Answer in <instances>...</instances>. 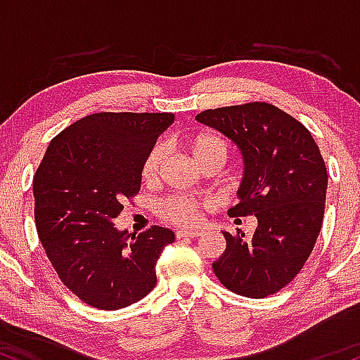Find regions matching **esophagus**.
I'll return each instance as SVG.
<instances>
[{"label": "esophagus", "instance_id": "obj_1", "mask_svg": "<svg viewBox=\"0 0 360 360\" xmlns=\"http://www.w3.org/2000/svg\"><path fill=\"white\" fill-rule=\"evenodd\" d=\"M201 232L200 230H177L176 237L177 238H196L200 237Z\"/></svg>", "mask_w": 360, "mask_h": 360}]
</instances>
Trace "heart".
Masks as SVG:
<instances>
[{"mask_svg": "<svg viewBox=\"0 0 360 360\" xmlns=\"http://www.w3.org/2000/svg\"><path fill=\"white\" fill-rule=\"evenodd\" d=\"M191 152L196 164H201L208 159H221L225 162L226 154H229V146L226 142L217 135L201 134L191 140ZM164 150L162 143H155L150 147L142 160L140 167V176L143 181L155 179L159 174L160 166H162ZM203 208V203L194 198L188 196H167L157 203V213L164 221L174 223V225H193L198 220V213Z\"/></svg>", "mask_w": 360, "mask_h": 360, "instance_id": "heart-1", "label": "heart"}]
</instances>
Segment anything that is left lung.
I'll return each instance as SVG.
<instances>
[{
	"label": "left lung",
	"instance_id": "obj_1",
	"mask_svg": "<svg viewBox=\"0 0 360 360\" xmlns=\"http://www.w3.org/2000/svg\"><path fill=\"white\" fill-rule=\"evenodd\" d=\"M196 120L240 148V201L229 213L257 218L249 237L221 232L226 249L214 276L247 298L274 295L303 269L321 230L328 176L320 148L307 127L269 103L206 110Z\"/></svg>",
	"mask_w": 360,
	"mask_h": 360
}]
</instances>
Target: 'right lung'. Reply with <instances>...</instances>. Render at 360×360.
<instances>
[{
    "label": "right lung",
    "mask_w": 360,
    "mask_h": 360,
    "mask_svg": "<svg viewBox=\"0 0 360 360\" xmlns=\"http://www.w3.org/2000/svg\"><path fill=\"white\" fill-rule=\"evenodd\" d=\"M172 122V113L89 115L52 139L37 169V233L64 286L89 307L125 308L155 286L174 232L154 225L130 237L113 220L140 191L143 157Z\"/></svg>",
    "instance_id": "1"
}]
</instances>
